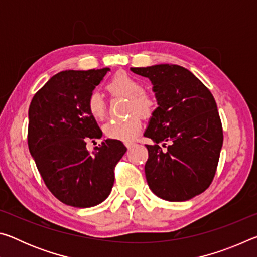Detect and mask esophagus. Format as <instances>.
<instances>
[{
  "label": "esophagus",
  "mask_w": 257,
  "mask_h": 257,
  "mask_svg": "<svg viewBox=\"0 0 257 257\" xmlns=\"http://www.w3.org/2000/svg\"><path fill=\"white\" fill-rule=\"evenodd\" d=\"M135 144H134V143H125V147H127V149L128 150H130V149H132V147L134 146Z\"/></svg>",
  "instance_id": "34e87169"
}]
</instances>
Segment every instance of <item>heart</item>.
Wrapping results in <instances>:
<instances>
[{
    "label": "heart",
    "mask_w": 257,
    "mask_h": 257,
    "mask_svg": "<svg viewBox=\"0 0 257 257\" xmlns=\"http://www.w3.org/2000/svg\"><path fill=\"white\" fill-rule=\"evenodd\" d=\"M106 89L115 96L129 98L128 118L111 120L103 125V132L107 138L121 142H132L142 129V118L150 116L154 112L156 103L151 95L144 92L141 81L125 72H118L107 82ZM88 110L95 119H102L105 114V103L102 95L93 92L88 98Z\"/></svg>",
    "instance_id": "heart-1"
}]
</instances>
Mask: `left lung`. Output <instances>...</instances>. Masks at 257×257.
<instances>
[{
  "label": "left lung",
  "mask_w": 257,
  "mask_h": 257,
  "mask_svg": "<svg viewBox=\"0 0 257 257\" xmlns=\"http://www.w3.org/2000/svg\"><path fill=\"white\" fill-rule=\"evenodd\" d=\"M149 78L158 107L144 133L145 176L150 189L169 202H184L208 188L222 149V124L207 87L189 70L177 64L130 68ZM169 143L167 151L158 145Z\"/></svg>",
  "instance_id": "1"
}]
</instances>
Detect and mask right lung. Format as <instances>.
I'll use <instances>...</instances> for the list:
<instances>
[{
    "label": "right lung",
    "mask_w": 257,
    "mask_h": 257,
    "mask_svg": "<svg viewBox=\"0 0 257 257\" xmlns=\"http://www.w3.org/2000/svg\"><path fill=\"white\" fill-rule=\"evenodd\" d=\"M110 68L56 73L35 94L28 111V147L47 188L73 207L105 201L114 167L125 153L116 139H104L90 153L88 139L102 130L88 110V98Z\"/></svg>",
    "instance_id": "obj_1"
}]
</instances>
